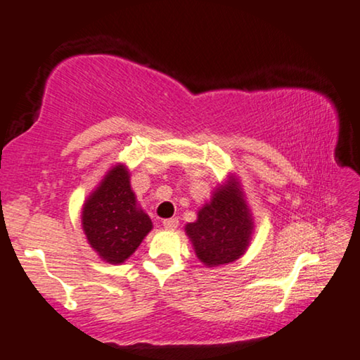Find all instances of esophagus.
<instances>
[{"label":"esophagus","instance_id":"1","mask_svg":"<svg viewBox=\"0 0 360 360\" xmlns=\"http://www.w3.org/2000/svg\"><path fill=\"white\" fill-rule=\"evenodd\" d=\"M178 224H179V219L178 218H166V219H163V226L168 228V229L178 228Z\"/></svg>","mask_w":360,"mask_h":360}]
</instances>
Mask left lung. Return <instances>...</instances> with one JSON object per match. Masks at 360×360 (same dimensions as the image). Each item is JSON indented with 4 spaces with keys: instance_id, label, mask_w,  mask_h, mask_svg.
Segmentation results:
<instances>
[{
    "instance_id": "left-lung-1",
    "label": "left lung",
    "mask_w": 360,
    "mask_h": 360,
    "mask_svg": "<svg viewBox=\"0 0 360 360\" xmlns=\"http://www.w3.org/2000/svg\"><path fill=\"white\" fill-rule=\"evenodd\" d=\"M195 254L207 266H218L239 259L249 245L252 219L238 186L231 181L213 194L198 212L195 223L186 226Z\"/></svg>"
}]
</instances>
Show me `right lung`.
<instances>
[{"instance_id": "1", "label": "right lung", "mask_w": 360, "mask_h": 360, "mask_svg": "<svg viewBox=\"0 0 360 360\" xmlns=\"http://www.w3.org/2000/svg\"><path fill=\"white\" fill-rule=\"evenodd\" d=\"M82 226L101 259L122 264L152 229V219L137 208L122 165L112 168L84 205Z\"/></svg>"}]
</instances>
